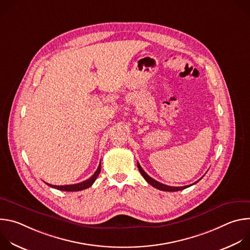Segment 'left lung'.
Segmentation results:
<instances>
[{"label": "left lung", "mask_w": 250, "mask_h": 250, "mask_svg": "<svg viewBox=\"0 0 250 250\" xmlns=\"http://www.w3.org/2000/svg\"><path fill=\"white\" fill-rule=\"evenodd\" d=\"M137 168H138L139 172L141 173V175L144 176V178H145V179L146 180V182H147V183H149L152 187H154V188H156V189H158V190H161V191H166V192H176V191H180V190H183V189H186V188H188V187L192 186V185H188V186H183V187H172V186L164 185V184H162V183H160V182H158V181L154 180L153 178H151L150 176H148V175L145 172V170L141 168V166L139 165V163H138V162H137ZM197 182H198V181H197ZM197 182H196V183H197ZM196 183H194V184H196Z\"/></svg>", "instance_id": "left-lung-1"}]
</instances>
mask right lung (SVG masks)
Instances as JSON below:
<instances>
[{
	"label": "right lung",
	"instance_id": "obj_1",
	"mask_svg": "<svg viewBox=\"0 0 250 250\" xmlns=\"http://www.w3.org/2000/svg\"><path fill=\"white\" fill-rule=\"evenodd\" d=\"M100 171H101V162L96 170V172L89 178V179L81 182V183H77V184H73V185H64V186H56V185H51V184H48L46 183L49 187H52V188H55L57 190H60V191H66V192H76V191H81V190H85L89 187H91L93 185V183L95 182V180L97 179V177L99 176L100 174Z\"/></svg>",
	"mask_w": 250,
	"mask_h": 250
}]
</instances>
